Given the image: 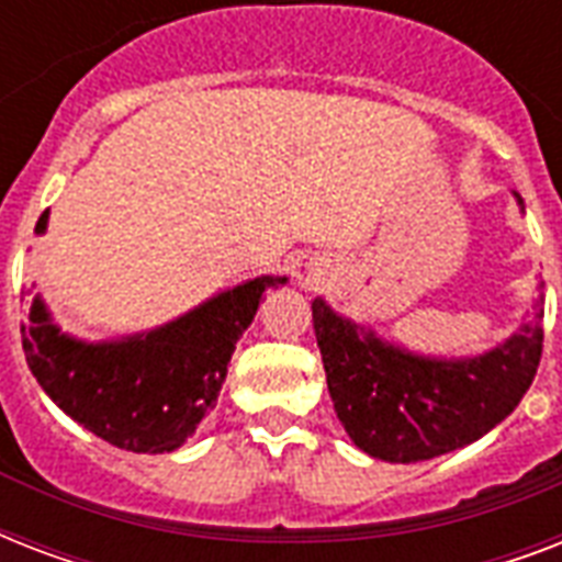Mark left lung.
<instances>
[{"label": "left lung", "instance_id": "1", "mask_svg": "<svg viewBox=\"0 0 562 562\" xmlns=\"http://www.w3.org/2000/svg\"><path fill=\"white\" fill-rule=\"evenodd\" d=\"M522 206V198L516 194ZM542 291V285H540ZM496 350L475 359H428L312 303L335 414L352 443L391 463L428 461L479 440L519 405L542 356V300Z\"/></svg>", "mask_w": 562, "mask_h": 562}]
</instances>
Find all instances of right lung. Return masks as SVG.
<instances>
[{"mask_svg": "<svg viewBox=\"0 0 562 562\" xmlns=\"http://www.w3.org/2000/svg\"><path fill=\"white\" fill-rule=\"evenodd\" d=\"M46 221L43 212L37 233ZM282 282L285 277H256L160 329L101 344L60 333L46 303L34 297L22 350L40 387L92 435L127 452H175L218 400L229 356L265 289Z\"/></svg>", "mask_w": 562, "mask_h": 562, "instance_id": "1", "label": "right lung"}]
</instances>
